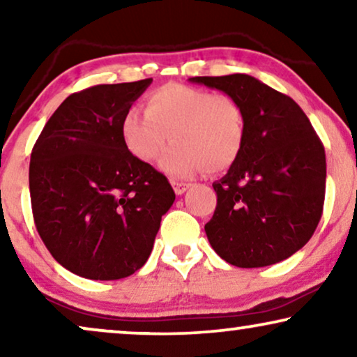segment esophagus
Returning a JSON list of instances; mask_svg holds the SVG:
<instances>
[{
	"label": "esophagus",
	"instance_id": "obj_1",
	"mask_svg": "<svg viewBox=\"0 0 357 357\" xmlns=\"http://www.w3.org/2000/svg\"><path fill=\"white\" fill-rule=\"evenodd\" d=\"M172 187H174V192L177 195H183L187 190L192 187L190 183H183V182H172Z\"/></svg>",
	"mask_w": 357,
	"mask_h": 357
}]
</instances>
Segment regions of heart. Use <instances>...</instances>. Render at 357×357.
Listing matches in <instances>:
<instances>
[{
    "instance_id": "b5f03b06",
    "label": "heart",
    "mask_w": 357,
    "mask_h": 357,
    "mask_svg": "<svg viewBox=\"0 0 357 357\" xmlns=\"http://www.w3.org/2000/svg\"><path fill=\"white\" fill-rule=\"evenodd\" d=\"M160 158V169L174 178H190L206 169L218 174L238 159L245 138V120L238 102L183 84H167L151 92L146 114L128 110L121 119L126 149L141 162Z\"/></svg>"
}]
</instances>
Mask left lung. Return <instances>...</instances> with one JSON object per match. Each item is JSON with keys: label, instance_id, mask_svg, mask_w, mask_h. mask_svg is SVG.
Wrapping results in <instances>:
<instances>
[{"label": "left lung", "instance_id": "left-lung-1", "mask_svg": "<svg viewBox=\"0 0 357 357\" xmlns=\"http://www.w3.org/2000/svg\"><path fill=\"white\" fill-rule=\"evenodd\" d=\"M241 104L245 138L238 159L213 183L216 211L204 226L222 260L238 268L275 265L301 250L324 211L325 149L291 97L248 75L197 76Z\"/></svg>", "mask_w": 357, "mask_h": 357}]
</instances>
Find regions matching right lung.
Listing matches in <instances>:
<instances>
[{
    "label": "right lung",
    "instance_id": "add662e5",
    "mask_svg": "<svg viewBox=\"0 0 357 357\" xmlns=\"http://www.w3.org/2000/svg\"><path fill=\"white\" fill-rule=\"evenodd\" d=\"M153 79L71 94L31 154L29 190L38 236L66 270L126 278L144 265L175 193L165 175L126 149L121 119Z\"/></svg>",
    "mask_w": 357,
    "mask_h": 357
}]
</instances>
